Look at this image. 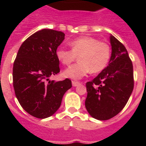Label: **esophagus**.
<instances>
[{
  "label": "esophagus",
  "instance_id": "obj_1",
  "mask_svg": "<svg viewBox=\"0 0 146 146\" xmlns=\"http://www.w3.org/2000/svg\"><path fill=\"white\" fill-rule=\"evenodd\" d=\"M80 84V82L78 81H72V86H77Z\"/></svg>",
  "mask_w": 146,
  "mask_h": 146
}]
</instances>
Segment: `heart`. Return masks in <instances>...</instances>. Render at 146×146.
<instances>
[{"mask_svg":"<svg viewBox=\"0 0 146 146\" xmlns=\"http://www.w3.org/2000/svg\"><path fill=\"white\" fill-rule=\"evenodd\" d=\"M71 50L58 48L56 50L58 60L65 66L77 60L79 62L64 72V76L72 79H81L89 72L96 74L102 72L109 63L111 48L108 42H100L91 36H83L69 42Z\"/></svg>","mask_w":146,"mask_h":146,"instance_id":"1","label":"heart"}]
</instances>
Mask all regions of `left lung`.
<instances>
[{
  "instance_id": "1",
  "label": "left lung",
  "mask_w": 146,
  "mask_h": 146,
  "mask_svg": "<svg viewBox=\"0 0 146 146\" xmlns=\"http://www.w3.org/2000/svg\"><path fill=\"white\" fill-rule=\"evenodd\" d=\"M112 54L108 66L86 82V108L93 118L110 119L123 109L134 88L132 62L124 45L110 36Z\"/></svg>"
}]
</instances>
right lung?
<instances>
[{"instance_id": "add662e5", "label": "right lung", "mask_w": 146, "mask_h": 146, "mask_svg": "<svg viewBox=\"0 0 146 146\" xmlns=\"http://www.w3.org/2000/svg\"><path fill=\"white\" fill-rule=\"evenodd\" d=\"M63 32L43 29L24 41L13 65V86L18 102L31 115L38 118L51 116L61 104L62 98L72 88V81L49 80L60 72L56 57L58 47L64 39Z\"/></svg>"}]
</instances>
